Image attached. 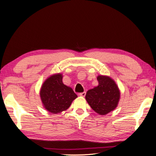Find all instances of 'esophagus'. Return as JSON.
Masks as SVG:
<instances>
[{"label":"esophagus","instance_id":"1","mask_svg":"<svg viewBox=\"0 0 156 156\" xmlns=\"http://www.w3.org/2000/svg\"><path fill=\"white\" fill-rule=\"evenodd\" d=\"M79 95L80 96H82V97H84L86 95V92H81V93H79Z\"/></svg>","mask_w":156,"mask_h":156}]
</instances>
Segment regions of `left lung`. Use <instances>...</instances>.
<instances>
[{"mask_svg": "<svg viewBox=\"0 0 156 156\" xmlns=\"http://www.w3.org/2000/svg\"><path fill=\"white\" fill-rule=\"evenodd\" d=\"M98 86L88 90L86 100L96 112L105 115L113 111L119 103L120 93L114 80L105 75L97 77Z\"/></svg>", "mask_w": 156, "mask_h": 156, "instance_id": "1", "label": "left lung"}]
</instances>
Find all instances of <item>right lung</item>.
Wrapping results in <instances>:
<instances>
[{"instance_id": "add662e5", "label": "right lung", "mask_w": 156, "mask_h": 156, "mask_svg": "<svg viewBox=\"0 0 156 156\" xmlns=\"http://www.w3.org/2000/svg\"><path fill=\"white\" fill-rule=\"evenodd\" d=\"M62 75H52L43 83L40 92L41 100L46 110L52 114L66 111L77 98L73 89L62 82Z\"/></svg>"}]
</instances>
